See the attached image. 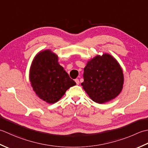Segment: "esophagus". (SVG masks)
<instances>
[{
    "instance_id": "34e87169",
    "label": "esophagus",
    "mask_w": 148,
    "mask_h": 148,
    "mask_svg": "<svg viewBox=\"0 0 148 148\" xmlns=\"http://www.w3.org/2000/svg\"><path fill=\"white\" fill-rule=\"evenodd\" d=\"M75 82H76V84H77V85H78V84H79L80 81H79V80L78 79V78H76V79L75 80Z\"/></svg>"
}]
</instances>
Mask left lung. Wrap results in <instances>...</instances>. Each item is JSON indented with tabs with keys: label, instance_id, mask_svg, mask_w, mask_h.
<instances>
[{
	"label": "left lung",
	"instance_id": "obj_1",
	"mask_svg": "<svg viewBox=\"0 0 148 148\" xmlns=\"http://www.w3.org/2000/svg\"><path fill=\"white\" fill-rule=\"evenodd\" d=\"M81 84L96 103H103L115 98L121 91L123 73L118 62L108 54L96 56L84 69Z\"/></svg>",
	"mask_w": 148,
	"mask_h": 148
}]
</instances>
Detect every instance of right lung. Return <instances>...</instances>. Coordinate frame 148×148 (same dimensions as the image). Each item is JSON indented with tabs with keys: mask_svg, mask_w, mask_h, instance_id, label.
Wrapping results in <instances>:
<instances>
[{
	"mask_svg": "<svg viewBox=\"0 0 148 148\" xmlns=\"http://www.w3.org/2000/svg\"><path fill=\"white\" fill-rule=\"evenodd\" d=\"M57 61L56 54L45 50L36 56L30 70V81L36 95L51 104L76 84Z\"/></svg>",
	"mask_w": 148,
	"mask_h": 148,
	"instance_id": "add662e5",
	"label": "right lung"
}]
</instances>
